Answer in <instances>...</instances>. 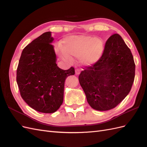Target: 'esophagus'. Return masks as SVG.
Returning a JSON list of instances; mask_svg holds the SVG:
<instances>
[{
	"label": "esophagus",
	"instance_id": "obj_1",
	"mask_svg": "<svg viewBox=\"0 0 147 147\" xmlns=\"http://www.w3.org/2000/svg\"><path fill=\"white\" fill-rule=\"evenodd\" d=\"M80 74V69H76V70H75V74H76V75H79Z\"/></svg>",
	"mask_w": 147,
	"mask_h": 147
}]
</instances>
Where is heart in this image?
<instances>
[{
    "label": "heart",
    "instance_id": "heart-1",
    "mask_svg": "<svg viewBox=\"0 0 147 147\" xmlns=\"http://www.w3.org/2000/svg\"><path fill=\"white\" fill-rule=\"evenodd\" d=\"M64 55L80 57V63L90 65L100 57L104 50L103 43L97 37L91 35H72L66 37L62 43Z\"/></svg>",
    "mask_w": 147,
    "mask_h": 147
}]
</instances>
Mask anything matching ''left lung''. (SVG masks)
I'll use <instances>...</instances> for the list:
<instances>
[{"instance_id":"1","label":"left lung","mask_w":147,"mask_h":147,"mask_svg":"<svg viewBox=\"0 0 147 147\" xmlns=\"http://www.w3.org/2000/svg\"><path fill=\"white\" fill-rule=\"evenodd\" d=\"M78 79L92 109L106 111L117 107L130 92L135 63L130 49L118 34L105 43L100 58L83 68Z\"/></svg>"}]
</instances>
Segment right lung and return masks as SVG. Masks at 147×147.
<instances>
[{"label": "right lung", "instance_id": "obj_1", "mask_svg": "<svg viewBox=\"0 0 147 147\" xmlns=\"http://www.w3.org/2000/svg\"><path fill=\"white\" fill-rule=\"evenodd\" d=\"M51 32L42 34L22 51L16 71V82L23 100L39 112L51 113L63 102L66 78L75 74L73 67L57 66Z\"/></svg>", "mask_w": 147, "mask_h": 147}]
</instances>
